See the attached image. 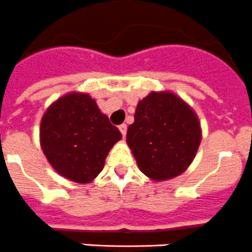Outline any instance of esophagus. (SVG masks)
<instances>
[{"label": "esophagus", "instance_id": "esophagus-1", "mask_svg": "<svg viewBox=\"0 0 252 252\" xmlns=\"http://www.w3.org/2000/svg\"><path fill=\"white\" fill-rule=\"evenodd\" d=\"M119 128H120V132L122 133V136L124 137L126 136V132H127V126H126L125 124H122V125H120Z\"/></svg>", "mask_w": 252, "mask_h": 252}]
</instances>
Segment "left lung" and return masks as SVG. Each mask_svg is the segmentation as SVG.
Returning a JSON list of instances; mask_svg holds the SVG:
<instances>
[{
    "label": "left lung",
    "instance_id": "left-lung-1",
    "mask_svg": "<svg viewBox=\"0 0 252 252\" xmlns=\"http://www.w3.org/2000/svg\"><path fill=\"white\" fill-rule=\"evenodd\" d=\"M201 137L197 115L183 99L170 92H151L137 103L126 140L140 170L160 182L188 168Z\"/></svg>",
    "mask_w": 252,
    "mask_h": 252
}]
</instances>
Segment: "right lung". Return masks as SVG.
Returning a JSON list of instances; mask_svg holds the SVG:
<instances>
[{
    "instance_id": "obj_1",
    "label": "right lung",
    "mask_w": 252,
    "mask_h": 252,
    "mask_svg": "<svg viewBox=\"0 0 252 252\" xmlns=\"http://www.w3.org/2000/svg\"><path fill=\"white\" fill-rule=\"evenodd\" d=\"M122 137L88 94L69 93L51 104L40 125V144L50 165L64 178L90 183Z\"/></svg>"
}]
</instances>
